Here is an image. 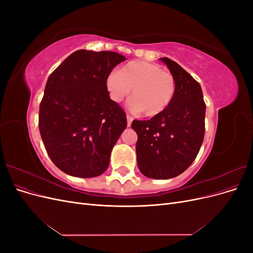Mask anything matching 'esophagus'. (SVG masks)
<instances>
[{"label":"esophagus","mask_w":253,"mask_h":253,"mask_svg":"<svg viewBox=\"0 0 253 253\" xmlns=\"http://www.w3.org/2000/svg\"><path fill=\"white\" fill-rule=\"evenodd\" d=\"M126 120H127V126H131L132 121H133V117L129 116V115H126Z\"/></svg>","instance_id":"esophagus-1"}]
</instances>
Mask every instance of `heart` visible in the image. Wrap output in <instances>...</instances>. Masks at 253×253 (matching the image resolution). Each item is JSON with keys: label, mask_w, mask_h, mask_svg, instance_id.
Wrapping results in <instances>:
<instances>
[{"label": "heart", "mask_w": 253, "mask_h": 253, "mask_svg": "<svg viewBox=\"0 0 253 253\" xmlns=\"http://www.w3.org/2000/svg\"><path fill=\"white\" fill-rule=\"evenodd\" d=\"M106 88L114 101L120 102L129 94L128 108L145 116H156L172 102L175 80L172 74L144 61H134L112 72L106 78Z\"/></svg>", "instance_id": "heart-1"}]
</instances>
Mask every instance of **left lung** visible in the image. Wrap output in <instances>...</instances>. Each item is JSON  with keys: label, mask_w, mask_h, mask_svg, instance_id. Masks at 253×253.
<instances>
[{"label": "left lung", "mask_w": 253, "mask_h": 253, "mask_svg": "<svg viewBox=\"0 0 253 253\" xmlns=\"http://www.w3.org/2000/svg\"><path fill=\"white\" fill-rule=\"evenodd\" d=\"M175 80L168 108L150 120H134L138 135L137 164L150 178L169 179L194 162L205 136L206 104L202 87L192 76L169 58H160Z\"/></svg>", "instance_id": "left-lung-1"}]
</instances>
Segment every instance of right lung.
I'll return each mask as SVG.
<instances>
[{"instance_id":"add662e5","label":"right lung","mask_w":253,"mask_h":253,"mask_svg":"<svg viewBox=\"0 0 253 253\" xmlns=\"http://www.w3.org/2000/svg\"><path fill=\"white\" fill-rule=\"evenodd\" d=\"M126 60L114 51L80 49L48 77L40 103L39 129L51 162L61 171L88 178L108 169L126 116L110 98L106 78Z\"/></svg>"}]
</instances>
